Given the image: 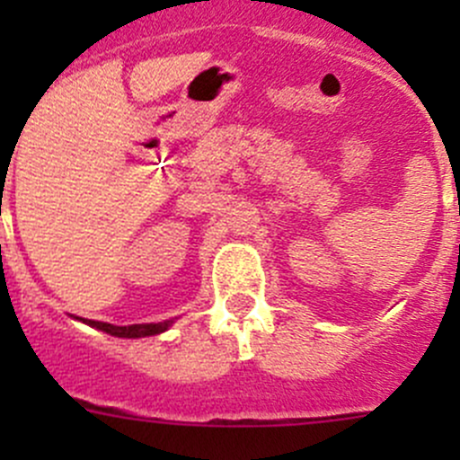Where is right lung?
I'll list each match as a JSON object with an SVG mask.
<instances>
[{"instance_id": "1", "label": "right lung", "mask_w": 460, "mask_h": 460, "mask_svg": "<svg viewBox=\"0 0 460 460\" xmlns=\"http://www.w3.org/2000/svg\"><path fill=\"white\" fill-rule=\"evenodd\" d=\"M86 324L91 327L102 329V332L111 333V336L118 338H144V336H155V333L166 332L171 327V320L166 323H148V324H128V327H118V324L109 323H97V320H86Z\"/></svg>"}]
</instances>
